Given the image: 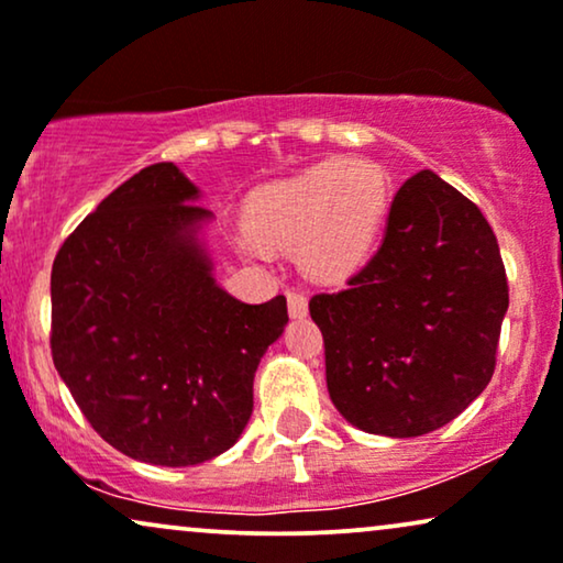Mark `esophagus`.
I'll use <instances>...</instances> for the list:
<instances>
[{"instance_id": "esophagus-1", "label": "esophagus", "mask_w": 563, "mask_h": 563, "mask_svg": "<svg viewBox=\"0 0 563 563\" xmlns=\"http://www.w3.org/2000/svg\"><path fill=\"white\" fill-rule=\"evenodd\" d=\"M286 298H288L290 317H294V319L306 317V311H309V298H306V294H301V290L294 288V290H288Z\"/></svg>"}]
</instances>
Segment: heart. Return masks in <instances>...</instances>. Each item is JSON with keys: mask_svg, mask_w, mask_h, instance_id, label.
<instances>
[{"mask_svg": "<svg viewBox=\"0 0 563 563\" xmlns=\"http://www.w3.org/2000/svg\"><path fill=\"white\" fill-rule=\"evenodd\" d=\"M389 216V179L372 161H324L260 189L249 205L252 254L296 249L303 269L340 280L372 260Z\"/></svg>", "mask_w": 563, "mask_h": 563, "instance_id": "1", "label": "heart"}]
</instances>
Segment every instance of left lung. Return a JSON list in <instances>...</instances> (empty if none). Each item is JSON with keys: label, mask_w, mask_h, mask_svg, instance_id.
Wrapping results in <instances>:
<instances>
[{"label": "left lung", "mask_w": 563, "mask_h": 563, "mask_svg": "<svg viewBox=\"0 0 563 563\" xmlns=\"http://www.w3.org/2000/svg\"><path fill=\"white\" fill-rule=\"evenodd\" d=\"M507 306L499 241L478 205L433 170L410 176L374 257L309 301L334 408L395 439L441 429L494 376Z\"/></svg>", "instance_id": "obj_1"}]
</instances>
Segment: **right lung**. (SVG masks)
Segmentation results:
<instances>
[{
	"mask_svg": "<svg viewBox=\"0 0 563 563\" xmlns=\"http://www.w3.org/2000/svg\"><path fill=\"white\" fill-rule=\"evenodd\" d=\"M174 163L142 168L64 239L52 267V358L88 423L126 457H218L254 408V372L288 322L286 296L216 286L210 216Z\"/></svg>",
	"mask_w": 563,
	"mask_h": 563,
	"instance_id": "add662e5",
	"label": "right lung"
}]
</instances>
